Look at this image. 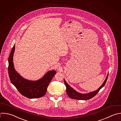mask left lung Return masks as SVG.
Listing matches in <instances>:
<instances>
[{
	"instance_id": "obj_1",
	"label": "left lung",
	"mask_w": 121,
	"mask_h": 121,
	"mask_svg": "<svg viewBox=\"0 0 121 121\" xmlns=\"http://www.w3.org/2000/svg\"><path fill=\"white\" fill-rule=\"evenodd\" d=\"M108 76V74L107 75V77L104 81L103 84L100 86V87L96 90L90 92L87 94H81L78 92H77L76 90H75L74 89H73L66 81V80L64 79V83L65 84V86H66V92L68 95L71 98L74 99H77V100H88L89 99L92 98L94 96H95L97 93L99 91V90L104 86L106 80L107 79Z\"/></svg>"
}]
</instances>
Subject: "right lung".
<instances>
[{
	"mask_svg": "<svg viewBox=\"0 0 121 121\" xmlns=\"http://www.w3.org/2000/svg\"><path fill=\"white\" fill-rule=\"evenodd\" d=\"M15 50L14 45L9 58V75L11 82L19 93L29 98H40L44 96L49 83L56 73L55 70L48 71L41 79L36 81L26 79L16 71L14 66L13 55Z\"/></svg>",
	"mask_w": 121,
	"mask_h": 121,
	"instance_id": "right-lung-1",
	"label": "right lung"
}]
</instances>
